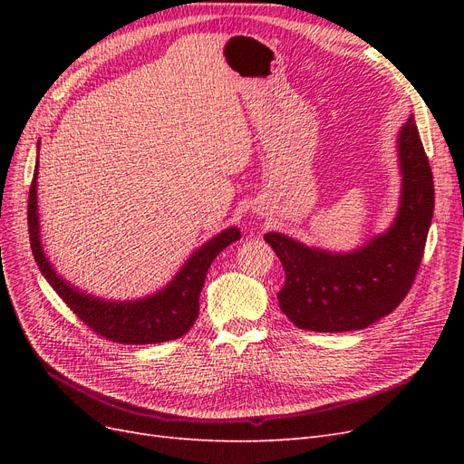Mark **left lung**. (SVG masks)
<instances>
[{
	"label": "left lung",
	"mask_w": 464,
	"mask_h": 464,
	"mask_svg": "<svg viewBox=\"0 0 464 464\" xmlns=\"http://www.w3.org/2000/svg\"><path fill=\"white\" fill-rule=\"evenodd\" d=\"M397 157L402 178L397 217L354 251L333 254L280 232L263 236L286 275L278 305L296 327L317 333L366 329L409 294L433 217V176L412 114L399 130Z\"/></svg>",
	"instance_id": "obj_1"
}]
</instances>
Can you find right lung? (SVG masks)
I'll return each mask as SVG.
<instances>
[{"label": "right lung", "mask_w": 464, "mask_h": 464, "mask_svg": "<svg viewBox=\"0 0 464 464\" xmlns=\"http://www.w3.org/2000/svg\"><path fill=\"white\" fill-rule=\"evenodd\" d=\"M40 149V141H38ZM38 160L29 193V234L33 256L40 273L69 305V310L96 334L121 344H157L179 339L199 315V294L210 263L224 247L240 240V228H227L195 249L184 266L162 290L139 300H104L69 285L48 261L40 240L38 218Z\"/></svg>", "instance_id": "right-lung-1"}]
</instances>
